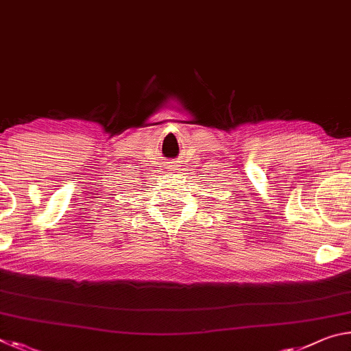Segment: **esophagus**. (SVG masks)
<instances>
[{
  "label": "esophagus",
  "mask_w": 351,
  "mask_h": 351,
  "mask_svg": "<svg viewBox=\"0 0 351 351\" xmlns=\"http://www.w3.org/2000/svg\"><path fill=\"white\" fill-rule=\"evenodd\" d=\"M175 167H176V165H175Z\"/></svg>",
  "instance_id": "34e87169"
}]
</instances>
